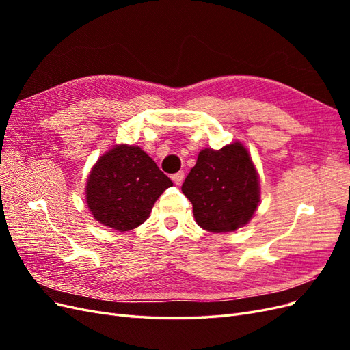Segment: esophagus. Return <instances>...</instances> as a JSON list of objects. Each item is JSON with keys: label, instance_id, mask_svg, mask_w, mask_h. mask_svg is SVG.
I'll return each mask as SVG.
<instances>
[{"label": "esophagus", "instance_id": "1", "mask_svg": "<svg viewBox=\"0 0 350 350\" xmlns=\"http://www.w3.org/2000/svg\"><path fill=\"white\" fill-rule=\"evenodd\" d=\"M172 181H174L176 185H181L183 181H184V172L179 171L178 174H174V175H172Z\"/></svg>", "mask_w": 350, "mask_h": 350}]
</instances>
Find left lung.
I'll return each instance as SVG.
<instances>
[{
	"mask_svg": "<svg viewBox=\"0 0 350 350\" xmlns=\"http://www.w3.org/2000/svg\"><path fill=\"white\" fill-rule=\"evenodd\" d=\"M193 203L197 225L208 232H234L245 226L260 204V176L241 142L219 150L203 149L183 184Z\"/></svg>",
	"mask_w": 350,
	"mask_h": 350,
	"instance_id": "left-lung-1",
	"label": "left lung"
}]
</instances>
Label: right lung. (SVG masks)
Masks as SVG:
<instances>
[{
  "instance_id": "add662e5",
  "label": "right lung",
  "mask_w": 350,
  "mask_h": 350,
  "mask_svg": "<svg viewBox=\"0 0 350 350\" xmlns=\"http://www.w3.org/2000/svg\"><path fill=\"white\" fill-rule=\"evenodd\" d=\"M172 187L142 147L115 144L90 169L86 203L99 224L115 230H131L149 219L156 200Z\"/></svg>"
}]
</instances>
